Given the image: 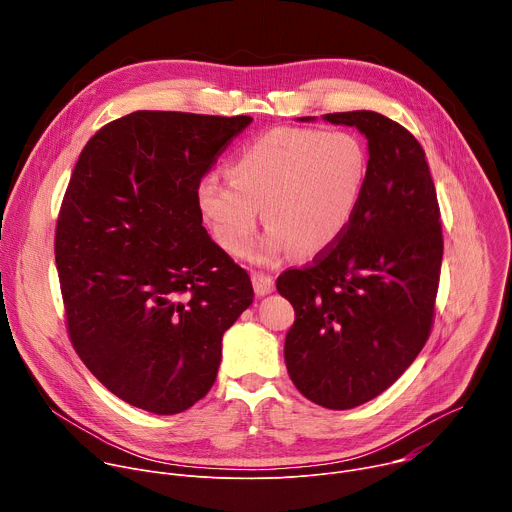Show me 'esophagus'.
Returning a JSON list of instances; mask_svg holds the SVG:
<instances>
[{"instance_id": "esophagus-1", "label": "esophagus", "mask_w": 512, "mask_h": 512, "mask_svg": "<svg viewBox=\"0 0 512 512\" xmlns=\"http://www.w3.org/2000/svg\"><path fill=\"white\" fill-rule=\"evenodd\" d=\"M251 279H253V289H255L257 296H267V294H271V291H273V277L271 275L255 271L251 275Z\"/></svg>"}]
</instances>
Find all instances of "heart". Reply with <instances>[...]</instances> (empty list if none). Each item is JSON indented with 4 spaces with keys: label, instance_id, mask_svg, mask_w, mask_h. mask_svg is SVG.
I'll return each mask as SVG.
<instances>
[{
    "label": "heart",
    "instance_id": "1",
    "mask_svg": "<svg viewBox=\"0 0 512 512\" xmlns=\"http://www.w3.org/2000/svg\"><path fill=\"white\" fill-rule=\"evenodd\" d=\"M229 172L231 178L210 172L198 180L204 221L218 245L241 257L263 206L269 229L255 255L271 261L289 247L320 253L344 235L367 182L369 154L350 131L277 127L241 148Z\"/></svg>",
    "mask_w": 512,
    "mask_h": 512
}]
</instances>
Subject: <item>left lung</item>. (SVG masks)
Segmentation results:
<instances>
[{"label": "left lung", "mask_w": 512, "mask_h": 512, "mask_svg": "<svg viewBox=\"0 0 512 512\" xmlns=\"http://www.w3.org/2000/svg\"><path fill=\"white\" fill-rule=\"evenodd\" d=\"M322 119L369 139V174L344 235L312 265L277 277L296 310L283 354L306 399L352 409L389 389L421 352L444 239L425 152L403 125L375 111Z\"/></svg>", "instance_id": "obj_1"}]
</instances>
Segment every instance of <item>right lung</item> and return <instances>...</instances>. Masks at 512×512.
<instances>
[{"mask_svg": "<svg viewBox=\"0 0 512 512\" xmlns=\"http://www.w3.org/2000/svg\"><path fill=\"white\" fill-rule=\"evenodd\" d=\"M253 117L135 111L101 127L54 239L68 336L125 403L182 413L212 387L253 285L202 227L198 180Z\"/></svg>", "mask_w": 512, "mask_h": 512, "instance_id": "right-lung-1", "label": "right lung"}]
</instances>
